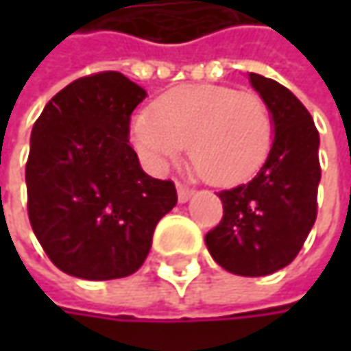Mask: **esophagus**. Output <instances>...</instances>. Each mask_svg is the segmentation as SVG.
Masks as SVG:
<instances>
[{"label": "esophagus", "mask_w": 351, "mask_h": 351, "mask_svg": "<svg viewBox=\"0 0 351 351\" xmlns=\"http://www.w3.org/2000/svg\"><path fill=\"white\" fill-rule=\"evenodd\" d=\"M193 193H195V191H193L191 187H185L182 183H178V199H180V203H187Z\"/></svg>", "instance_id": "1"}]
</instances>
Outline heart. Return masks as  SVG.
Instances as JSON below:
<instances>
[{
	"label": "heart",
	"mask_w": 351,
	"mask_h": 351,
	"mask_svg": "<svg viewBox=\"0 0 351 351\" xmlns=\"http://www.w3.org/2000/svg\"><path fill=\"white\" fill-rule=\"evenodd\" d=\"M146 166L164 171L189 144L195 168L210 183H234L258 168L274 141L267 105L223 86H182L164 93L130 127Z\"/></svg>",
	"instance_id": "1"
}]
</instances>
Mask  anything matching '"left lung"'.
Listing matches in <instances>:
<instances>
[{
  "instance_id": "left-lung-1",
  "label": "left lung",
  "mask_w": 351,
  "mask_h": 351,
  "mask_svg": "<svg viewBox=\"0 0 351 351\" xmlns=\"http://www.w3.org/2000/svg\"><path fill=\"white\" fill-rule=\"evenodd\" d=\"M274 121V142L248 183L221 191L223 221L205 236L213 260L234 276L262 277L289 265L317 221L318 130L276 80L248 74Z\"/></svg>"
}]
</instances>
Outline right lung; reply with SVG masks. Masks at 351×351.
<instances>
[{
	"label": "right lung",
	"mask_w": 351,
	"mask_h": 351,
	"mask_svg": "<svg viewBox=\"0 0 351 351\" xmlns=\"http://www.w3.org/2000/svg\"><path fill=\"white\" fill-rule=\"evenodd\" d=\"M146 91L119 72L86 75L58 91L31 132L27 209L50 262L103 281L134 274L176 185L141 168L128 144L130 115Z\"/></svg>",
	"instance_id": "1"
}]
</instances>
